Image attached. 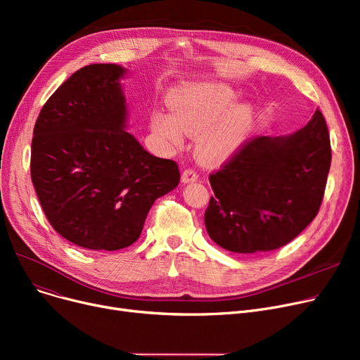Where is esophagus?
<instances>
[{
	"instance_id": "34e87169",
	"label": "esophagus",
	"mask_w": 360,
	"mask_h": 360,
	"mask_svg": "<svg viewBox=\"0 0 360 360\" xmlns=\"http://www.w3.org/2000/svg\"><path fill=\"white\" fill-rule=\"evenodd\" d=\"M198 179V174L195 172L194 169H185L182 172V182L188 184V182H194Z\"/></svg>"
}]
</instances>
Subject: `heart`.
Masks as SVG:
<instances>
[{
  "instance_id": "1",
  "label": "heart",
  "mask_w": 360,
  "mask_h": 360,
  "mask_svg": "<svg viewBox=\"0 0 360 360\" xmlns=\"http://www.w3.org/2000/svg\"><path fill=\"white\" fill-rule=\"evenodd\" d=\"M224 84H197L179 90L170 99L172 112H151L155 136L169 147H181L185 134L198 136V148L207 159H224L248 137L254 113Z\"/></svg>"
}]
</instances>
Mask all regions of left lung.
<instances>
[{
    "label": "left lung",
    "mask_w": 360,
    "mask_h": 360,
    "mask_svg": "<svg viewBox=\"0 0 360 360\" xmlns=\"http://www.w3.org/2000/svg\"><path fill=\"white\" fill-rule=\"evenodd\" d=\"M331 165L321 110L290 136L255 137L210 175L214 195L204 214L219 247L266 252L293 240L315 219Z\"/></svg>",
    "instance_id": "8db88e82"
}]
</instances>
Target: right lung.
Wrapping results in <instances>:
<instances>
[{
  "label": "right lung",
  "mask_w": 360,
  "mask_h": 360,
  "mask_svg": "<svg viewBox=\"0 0 360 360\" xmlns=\"http://www.w3.org/2000/svg\"><path fill=\"white\" fill-rule=\"evenodd\" d=\"M117 64L75 71L41 109L30 175L52 228L86 250L134 243L153 202L179 184L176 162L160 159L127 132Z\"/></svg>",
  "instance_id": "add662e5"
}]
</instances>
